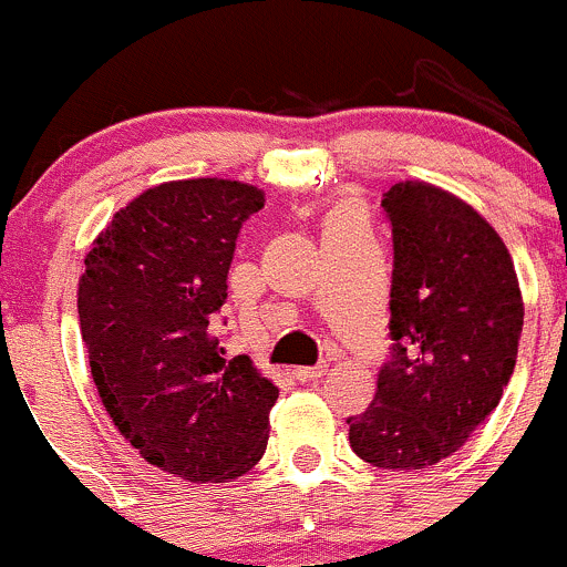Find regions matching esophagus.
Segmentation results:
<instances>
[{
  "mask_svg": "<svg viewBox=\"0 0 567 567\" xmlns=\"http://www.w3.org/2000/svg\"><path fill=\"white\" fill-rule=\"evenodd\" d=\"M326 373H329V364L326 362L312 364V368H296V379L299 381H320Z\"/></svg>",
  "mask_w": 567,
  "mask_h": 567,
  "instance_id": "1",
  "label": "esophagus"
}]
</instances>
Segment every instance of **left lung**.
Segmentation results:
<instances>
[{"label":"left lung","mask_w":567,"mask_h":567,"mask_svg":"<svg viewBox=\"0 0 567 567\" xmlns=\"http://www.w3.org/2000/svg\"><path fill=\"white\" fill-rule=\"evenodd\" d=\"M390 359L375 400L348 416L353 453L409 472L468 442L499 405L518 357L524 301L494 227L431 183H394Z\"/></svg>","instance_id":"left-lung-1"}]
</instances>
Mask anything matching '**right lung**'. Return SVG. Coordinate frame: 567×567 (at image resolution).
Instances as JSON below:
<instances>
[{
    "instance_id": "obj_1",
    "label": "right lung",
    "mask_w": 567,
    "mask_h": 567,
    "mask_svg": "<svg viewBox=\"0 0 567 567\" xmlns=\"http://www.w3.org/2000/svg\"><path fill=\"white\" fill-rule=\"evenodd\" d=\"M238 181L153 186L114 214L79 279V323L104 409L140 455L188 483L247 474L279 390L225 359L214 323L238 233L262 208Z\"/></svg>"
}]
</instances>
